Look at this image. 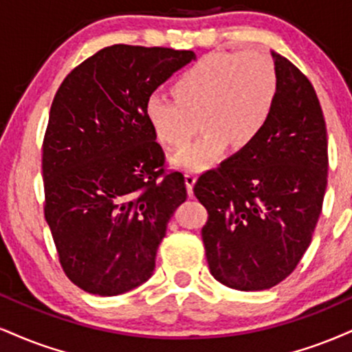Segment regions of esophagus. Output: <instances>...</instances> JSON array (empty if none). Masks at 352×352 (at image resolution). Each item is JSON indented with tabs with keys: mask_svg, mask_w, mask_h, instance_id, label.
<instances>
[{
	"mask_svg": "<svg viewBox=\"0 0 352 352\" xmlns=\"http://www.w3.org/2000/svg\"><path fill=\"white\" fill-rule=\"evenodd\" d=\"M184 177H185V187H187L188 195H193V185L195 182H197V175H195L193 172L187 170L184 173Z\"/></svg>",
	"mask_w": 352,
	"mask_h": 352,
	"instance_id": "1",
	"label": "esophagus"
}]
</instances>
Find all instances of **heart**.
<instances>
[{"mask_svg": "<svg viewBox=\"0 0 352 352\" xmlns=\"http://www.w3.org/2000/svg\"><path fill=\"white\" fill-rule=\"evenodd\" d=\"M278 93L277 70L262 50L213 52L201 57L173 83L175 98L151 93L144 104L155 139L179 147L195 133H205L173 155V164L203 170L221 159L228 144L243 151L259 141L269 126Z\"/></svg>", "mask_w": 352, "mask_h": 352, "instance_id": "heart-1", "label": "heart"}]
</instances>
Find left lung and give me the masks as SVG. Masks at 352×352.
<instances>
[{"instance_id": "obj_1", "label": "left lung", "mask_w": 352, "mask_h": 352, "mask_svg": "<svg viewBox=\"0 0 352 352\" xmlns=\"http://www.w3.org/2000/svg\"><path fill=\"white\" fill-rule=\"evenodd\" d=\"M278 93L259 141L198 177L210 272L236 290H265L294 272L311 243L328 182V139L315 88L272 52Z\"/></svg>"}]
</instances>
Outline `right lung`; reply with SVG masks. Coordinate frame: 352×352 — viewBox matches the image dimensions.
Wrapping results in <instances>:
<instances>
[{
    "label": "right lung",
    "instance_id": "add662e5",
    "mask_svg": "<svg viewBox=\"0 0 352 352\" xmlns=\"http://www.w3.org/2000/svg\"><path fill=\"white\" fill-rule=\"evenodd\" d=\"M197 58L192 50L114 44L67 75L42 142L44 214L70 282L113 297L152 275L184 175L144 113L147 96Z\"/></svg>",
    "mask_w": 352,
    "mask_h": 352
}]
</instances>
